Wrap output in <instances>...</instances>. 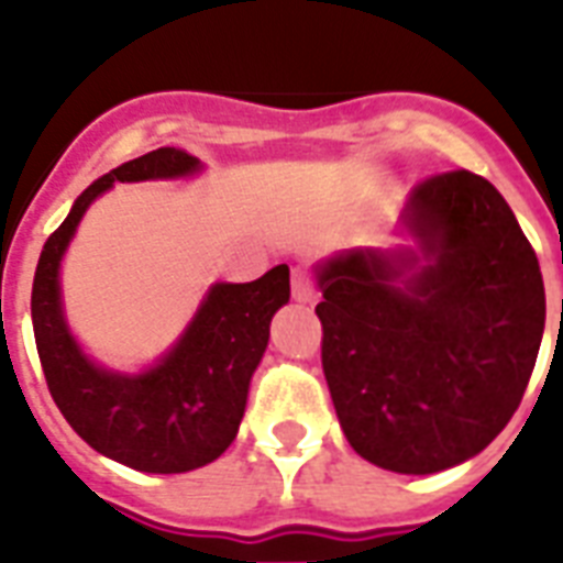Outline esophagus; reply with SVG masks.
Here are the masks:
<instances>
[{
  "label": "esophagus",
  "mask_w": 563,
  "mask_h": 563,
  "mask_svg": "<svg viewBox=\"0 0 563 563\" xmlns=\"http://www.w3.org/2000/svg\"><path fill=\"white\" fill-rule=\"evenodd\" d=\"M291 298L298 300V303H312L316 300V286H312V280L303 272L291 274Z\"/></svg>",
  "instance_id": "34e87169"
}]
</instances>
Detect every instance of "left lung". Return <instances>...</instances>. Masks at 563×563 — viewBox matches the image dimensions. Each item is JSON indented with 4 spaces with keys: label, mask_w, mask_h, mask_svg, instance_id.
<instances>
[{
    "label": "left lung",
    "mask_w": 563,
    "mask_h": 563,
    "mask_svg": "<svg viewBox=\"0 0 563 563\" xmlns=\"http://www.w3.org/2000/svg\"><path fill=\"white\" fill-rule=\"evenodd\" d=\"M400 228L415 247H351L316 265V316L353 450L427 476L506 429L541 351L547 295L515 212L473 172L420 180Z\"/></svg>",
    "instance_id": "left-lung-1"
}]
</instances>
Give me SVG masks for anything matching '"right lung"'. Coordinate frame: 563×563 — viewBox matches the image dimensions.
<instances>
[{
    "instance_id": "right-lung-1",
    "label": "right lung",
    "mask_w": 563,
    "mask_h": 563,
    "mask_svg": "<svg viewBox=\"0 0 563 563\" xmlns=\"http://www.w3.org/2000/svg\"><path fill=\"white\" fill-rule=\"evenodd\" d=\"M195 172H201L198 157L157 148L92 180L46 239L31 286V324L52 400L96 453L143 473L195 471L233 444L247 385L268 347V324L289 303V265H274L260 280L210 286L169 353L140 374H119L96 365L69 333L60 260L87 207L113 184Z\"/></svg>"
}]
</instances>
